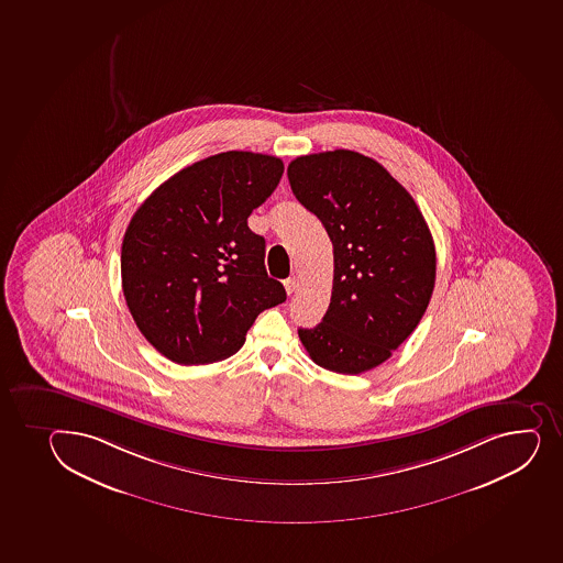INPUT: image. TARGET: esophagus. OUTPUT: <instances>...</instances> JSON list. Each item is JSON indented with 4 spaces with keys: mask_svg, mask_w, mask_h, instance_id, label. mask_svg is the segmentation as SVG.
<instances>
[{
    "mask_svg": "<svg viewBox=\"0 0 563 563\" xmlns=\"http://www.w3.org/2000/svg\"><path fill=\"white\" fill-rule=\"evenodd\" d=\"M297 286H299V283H297L296 277L286 278L285 288H286V294H288V296H291V294H294V291L297 290Z\"/></svg>",
    "mask_w": 563,
    "mask_h": 563,
    "instance_id": "1",
    "label": "esophagus"
}]
</instances>
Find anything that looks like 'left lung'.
<instances>
[{
  "instance_id": "1",
  "label": "left lung",
  "mask_w": 563,
  "mask_h": 563,
  "mask_svg": "<svg viewBox=\"0 0 563 563\" xmlns=\"http://www.w3.org/2000/svg\"><path fill=\"white\" fill-rule=\"evenodd\" d=\"M297 201L331 238V305L313 329H299L310 358L329 372L358 375L391 356L429 307L434 240L405 186L356 151L291 161Z\"/></svg>"
}]
</instances>
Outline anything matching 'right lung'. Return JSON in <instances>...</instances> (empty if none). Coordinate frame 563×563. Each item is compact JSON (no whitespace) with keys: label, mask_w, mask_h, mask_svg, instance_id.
I'll return each mask as SVG.
<instances>
[{"label":"right lung","mask_w":563,"mask_h":563,"mask_svg":"<svg viewBox=\"0 0 563 563\" xmlns=\"http://www.w3.org/2000/svg\"><path fill=\"white\" fill-rule=\"evenodd\" d=\"M272 155L227 151L180 169L140 205L122 244V288L145 340L180 365L229 358L256 316L286 301L266 242L247 227L283 177Z\"/></svg>","instance_id":"obj_1"}]
</instances>
